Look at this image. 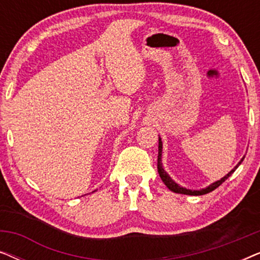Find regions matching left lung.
I'll use <instances>...</instances> for the list:
<instances>
[{
  "label": "left lung",
  "instance_id": "8db88e82",
  "mask_svg": "<svg viewBox=\"0 0 260 260\" xmlns=\"http://www.w3.org/2000/svg\"><path fill=\"white\" fill-rule=\"evenodd\" d=\"M245 157H243L241 158V161L238 163V165L234 167V168L231 170V172L227 174L226 176H223L221 180H219V181H216V182H214V183H212V184H209L208 187H206V188H204V189H200V190H191V189H187V188H183V187H181V186H179V184H177L175 181H173V179L172 177H170L168 174L166 173V170L163 169V167H162V141H161V138H158V156H157V170H158V174H159V177H161V180L163 181V182H165V184L167 187L169 188L170 190L172 191H174V193H179V194H186V195H204V194H207V193H209V191H212V190H214L215 188H218L220 184H221L222 182H225V181L229 179V177L232 175V174L236 172V169L238 168V167L240 166V163L243 162V159H244Z\"/></svg>",
  "mask_w": 260,
  "mask_h": 260
}]
</instances>
